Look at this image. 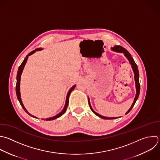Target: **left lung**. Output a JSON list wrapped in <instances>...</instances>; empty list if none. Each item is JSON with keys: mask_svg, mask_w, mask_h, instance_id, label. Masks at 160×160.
<instances>
[{"mask_svg": "<svg viewBox=\"0 0 160 160\" xmlns=\"http://www.w3.org/2000/svg\"><path fill=\"white\" fill-rule=\"evenodd\" d=\"M111 49L112 51H114L117 52H121V53H123L124 55L126 57V58L128 59L129 63L131 64V67L132 68V70H133V72H134V81H135V84H136V96L134 98V101H133V103L132 104L131 108L129 109V110L126 112V114H127L128 112H129V111L131 110V109L132 108V107L134 106L136 101H137L138 97H139V91H140V84H139V71H138V66L136 65V64L135 63L133 58L131 57V55L130 54V53L124 48H123L122 46H116L114 47H113L112 48H111ZM88 102H89V105L90 106V108L91 109V111L96 114L98 116H99V118H102V119H117L118 118V117H116V118H109V117H105V116H102L100 114H99L98 113L96 112L92 108L91 106V104H90V101H89V98H88ZM120 118V117H119Z\"/></svg>", "mask_w": 160, "mask_h": 160, "instance_id": "obj_1", "label": "left lung"}]
</instances>
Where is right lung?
Here are the masks:
<instances>
[{"instance_id": "1", "label": "right lung", "mask_w": 160, "mask_h": 160, "mask_svg": "<svg viewBox=\"0 0 160 160\" xmlns=\"http://www.w3.org/2000/svg\"><path fill=\"white\" fill-rule=\"evenodd\" d=\"M42 49L38 48V49H36L35 50L32 51V52H31L29 54H28L26 56V58L24 59V60L23 61V62H22V64L20 65V66H19V69H18V74H17V83H16V94H17L18 99V100H19V102H20V104H21V106H22V108L24 109V110L29 116H32V117H33V118H36V116H34L31 114L27 111V109L25 108L24 104H22V100H21V92H20V81H21V77L22 72L23 69H24V66H25V65H26V62H27V61H28V57H29L30 55L34 54L36 51H40V50H42ZM75 87H76V85L73 86L69 90V91H68V94H67V96H66V104H65L64 108V109H62V111L61 112H59L58 114H57V115H56L55 116H53V117H52V118H46V119H42V120H46V121L54 120V119H57L58 118L61 116L63 114H64V112H66V109H67L68 106L69 95H70L71 92H72V91L74 89Z\"/></svg>"}]
</instances>
